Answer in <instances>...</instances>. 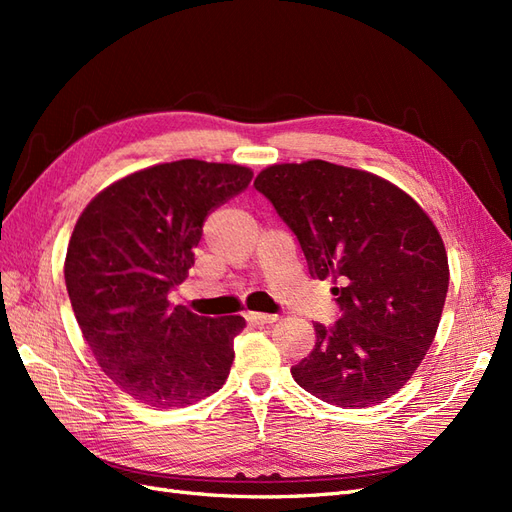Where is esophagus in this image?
Wrapping results in <instances>:
<instances>
[{"label": "esophagus", "mask_w": 512, "mask_h": 512, "mask_svg": "<svg viewBox=\"0 0 512 512\" xmlns=\"http://www.w3.org/2000/svg\"><path fill=\"white\" fill-rule=\"evenodd\" d=\"M245 318L254 324H271L275 320H280V316L277 314H260V312H247Z\"/></svg>", "instance_id": "obj_1"}]
</instances>
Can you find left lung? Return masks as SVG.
I'll return each mask as SVG.
<instances>
[{
    "instance_id": "8db88e82",
    "label": "left lung",
    "mask_w": 512,
    "mask_h": 512,
    "mask_svg": "<svg viewBox=\"0 0 512 512\" xmlns=\"http://www.w3.org/2000/svg\"><path fill=\"white\" fill-rule=\"evenodd\" d=\"M254 185L342 309L331 329L314 324L316 348L290 369L294 382L339 408L382 404L412 378L442 318L448 258L436 224L395 183L324 160L267 166Z\"/></svg>"
}]
</instances>
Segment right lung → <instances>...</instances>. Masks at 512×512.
<instances>
[{
    "label": "right lung",
    "instance_id": "add662e5",
    "mask_svg": "<svg viewBox=\"0 0 512 512\" xmlns=\"http://www.w3.org/2000/svg\"><path fill=\"white\" fill-rule=\"evenodd\" d=\"M252 175L241 164H156L108 185L76 220L64 262L76 322L104 374L145 406H190L230 374L245 318L170 307L168 290L188 277L207 215Z\"/></svg>",
    "mask_w": 512,
    "mask_h": 512
}]
</instances>
